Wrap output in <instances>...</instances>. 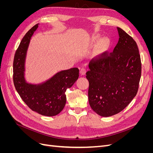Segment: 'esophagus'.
<instances>
[{
	"instance_id": "esophagus-1",
	"label": "esophagus",
	"mask_w": 153,
	"mask_h": 153,
	"mask_svg": "<svg viewBox=\"0 0 153 153\" xmlns=\"http://www.w3.org/2000/svg\"><path fill=\"white\" fill-rule=\"evenodd\" d=\"M80 73L82 75H85L86 73V69L84 68H82L80 69Z\"/></svg>"
}]
</instances>
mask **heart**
<instances>
[{
    "label": "heart",
    "instance_id": "1",
    "mask_svg": "<svg viewBox=\"0 0 153 153\" xmlns=\"http://www.w3.org/2000/svg\"><path fill=\"white\" fill-rule=\"evenodd\" d=\"M101 39V37L99 35H96L93 37L92 38V41H93L94 43H98ZM110 46V41L108 39L104 38L101 41V47L102 49L105 50L108 48Z\"/></svg>",
    "mask_w": 153,
    "mask_h": 153
}]
</instances>
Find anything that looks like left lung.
Returning a JSON list of instances; mask_svg holds the SVG:
<instances>
[{
    "mask_svg": "<svg viewBox=\"0 0 153 153\" xmlns=\"http://www.w3.org/2000/svg\"><path fill=\"white\" fill-rule=\"evenodd\" d=\"M117 29L119 38L113 52L91 61L86 73L89 105L102 117L112 116L126 107L137 93L141 77L137 45L126 32Z\"/></svg>",
    "mask_w": 153,
    "mask_h": 153,
    "instance_id": "1",
    "label": "left lung"
}]
</instances>
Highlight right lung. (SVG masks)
I'll list each match as a JSON object with an SVG mask.
<instances>
[{"label":"right lung","mask_w":153,"mask_h":153,"mask_svg":"<svg viewBox=\"0 0 153 153\" xmlns=\"http://www.w3.org/2000/svg\"><path fill=\"white\" fill-rule=\"evenodd\" d=\"M38 25L36 24L27 32L16 50L13 62V82L21 98L32 110L45 116H55L64 108L66 103L65 92L77 80L79 69L73 68L59 71L39 84L26 81L27 52L31 37Z\"/></svg>","instance_id":"obj_1"}]
</instances>
